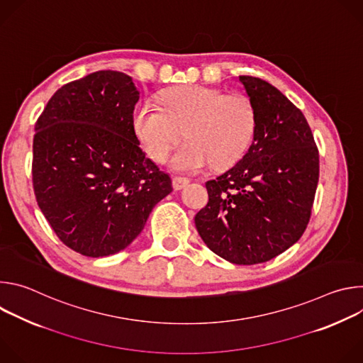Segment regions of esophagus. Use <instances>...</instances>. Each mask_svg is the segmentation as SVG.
<instances>
[{"label": "esophagus", "mask_w": 363, "mask_h": 363, "mask_svg": "<svg viewBox=\"0 0 363 363\" xmlns=\"http://www.w3.org/2000/svg\"><path fill=\"white\" fill-rule=\"evenodd\" d=\"M188 184H189L188 178H181V177H174L172 178V185H174L175 191H179V189L185 188Z\"/></svg>", "instance_id": "34e87169"}]
</instances>
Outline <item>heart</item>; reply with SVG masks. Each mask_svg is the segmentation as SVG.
<instances>
[{
    "mask_svg": "<svg viewBox=\"0 0 363 363\" xmlns=\"http://www.w3.org/2000/svg\"><path fill=\"white\" fill-rule=\"evenodd\" d=\"M162 108L139 101L132 125L147 157L162 162L185 132L186 145L169 158L178 172H198L213 164L234 165L248 149L255 132V111L248 97L201 86H179L161 94Z\"/></svg>",
    "mask_w": 363,
    "mask_h": 363,
    "instance_id": "b5f03b06",
    "label": "heart"
}]
</instances>
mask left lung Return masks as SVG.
Here are the masks:
<instances>
[{"label":"left lung","mask_w":363,"mask_h":363,"mask_svg":"<svg viewBox=\"0 0 363 363\" xmlns=\"http://www.w3.org/2000/svg\"><path fill=\"white\" fill-rule=\"evenodd\" d=\"M255 111L244 157L205 184L208 203L195 227L211 251L233 264L266 263L303 235L319 181V150L310 126L274 86L240 76Z\"/></svg>","instance_id":"1"}]
</instances>
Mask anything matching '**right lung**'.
Returning <instances> with one entry per match:
<instances>
[{
    "label": "right lung",
    "instance_id": "obj_1",
    "mask_svg": "<svg viewBox=\"0 0 363 363\" xmlns=\"http://www.w3.org/2000/svg\"><path fill=\"white\" fill-rule=\"evenodd\" d=\"M132 77L100 70L60 87L35 123L33 186L57 237L86 257L125 250L172 192L139 146Z\"/></svg>",
    "mask_w": 363,
    "mask_h": 363
}]
</instances>
